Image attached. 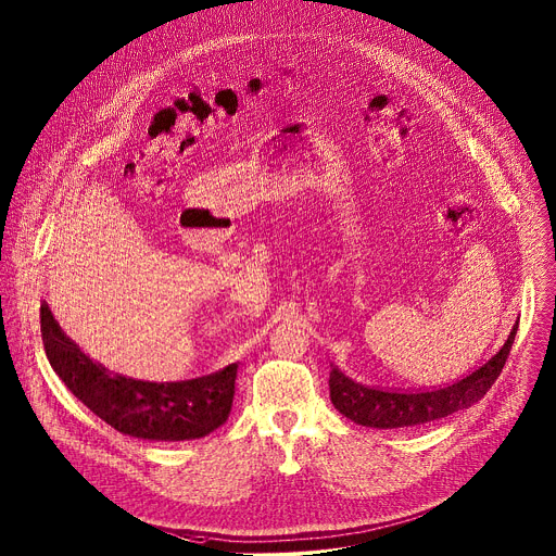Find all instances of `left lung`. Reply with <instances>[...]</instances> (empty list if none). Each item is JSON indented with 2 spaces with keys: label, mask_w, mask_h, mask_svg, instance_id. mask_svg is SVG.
<instances>
[{
  "label": "left lung",
  "mask_w": 556,
  "mask_h": 556,
  "mask_svg": "<svg viewBox=\"0 0 556 556\" xmlns=\"http://www.w3.org/2000/svg\"><path fill=\"white\" fill-rule=\"evenodd\" d=\"M516 331H518V323L514 325L503 348L488 363H483L479 369H475L466 378L441 389H428L417 393L371 389L354 382L333 365L331 378H329L331 402L334 408L350 421L365 428H378V430L415 428L421 424L443 419L455 410L468 408L470 404L479 402L488 393V389L494 384V380L503 371V365L516 339Z\"/></svg>",
  "instance_id": "left-lung-1"
}]
</instances>
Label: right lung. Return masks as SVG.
Wrapping results in <instances>:
<instances>
[{"mask_svg":"<svg viewBox=\"0 0 556 556\" xmlns=\"http://www.w3.org/2000/svg\"><path fill=\"white\" fill-rule=\"evenodd\" d=\"M40 333L51 367L71 393L126 437L154 443L195 441L229 417L236 363L202 378L156 384L110 376L64 334L47 305L40 307Z\"/></svg>","mask_w":556,"mask_h":556,"instance_id":"right-lung-1","label":"right lung"}]
</instances>
